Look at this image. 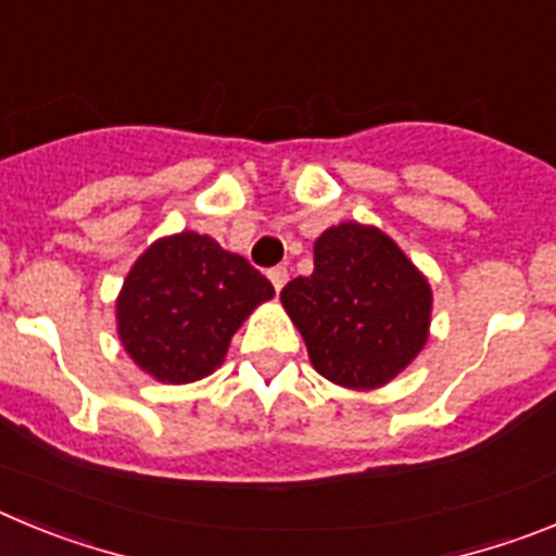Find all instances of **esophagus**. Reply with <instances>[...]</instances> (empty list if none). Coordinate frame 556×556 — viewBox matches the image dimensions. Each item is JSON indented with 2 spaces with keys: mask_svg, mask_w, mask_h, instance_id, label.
<instances>
[{
  "mask_svg": "<svg viewBox=\"0 0 556 556\" xmlns=\"http://www.w3.org/2000/svg\"><path fill=\"white\" fill-rule=\"evenodd\" d=\"M267 275H269V281H273L275 292H281L283 283L289 281V269L287 267H273Z\"/></svg>",
  "mask_w": 556,
  "mask_h": 556,
  "instance_id": "obj_1",
  "label": "esophagus"
}]
</instances>
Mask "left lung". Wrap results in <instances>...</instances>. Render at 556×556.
Wrapping results in <instances>:
<instances>
[{
  "instance_id": "left-lung-1",
  "label": "left lung",
  "mask_w": 556,
  "mask_h": 556,
  "mask_svg": "<svg viewBox=\"0 0 556 556\" xmlns=\"http://www.w3.org/2000/svg\"><path fill=\"white\" fill-rule=\"evenodd\" d=\"M281 303L331 384H390L429 342L431 283L384 230L339 223L314 242V273L283 287Z\"/></svg>"
}]
</instances>
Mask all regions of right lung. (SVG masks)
I'll use <instances>...</instances> for the list:
<instances>
[{
	"label": "right lung",
	"mask_w": 556,
	"mask_h": 556,
	"mask_svg": "<svg viewBox=\"0 0 556 556\" xmlns=\"http://www.w3.org/2000/svg\"><path fill=\"white\" fill-rule=\"evenodd\" d=\"M275 289L244 255L198 230L161 236L127 273L116 333L132 365L161 384H191L225 362L233 333Z\"/></svg>",
	"instance_id": "right-lung-1"
}]
</instances>
